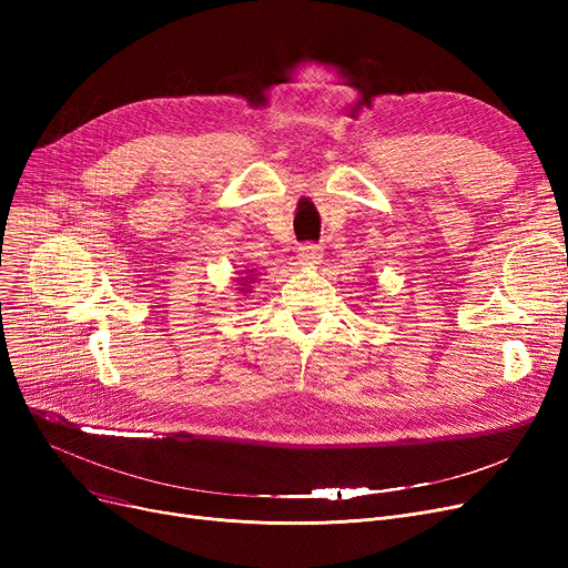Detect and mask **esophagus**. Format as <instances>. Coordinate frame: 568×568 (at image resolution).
Instances as JSON below:
<instances>
[{"instance_id": "1", "label": "esophagus", "mask_w": 568, "mask_h": 568, "mask_svg": "<svg viewBox=\"0 0 568 568\" xmlns=\"http://www.w3.org/2000/svg\"><path fill=\"white\" fill-rule=\"evenodd\" d=\"M320 257H322V253H320V246H315V244H304V246H300V262L302 264H317L320 262Z\"/></svg>"}]
</instances>
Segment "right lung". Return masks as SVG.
<instances>
[{"instance_id":"obj_1","label":"right lung","mask_w":568,"mask_h":568,"mask_svg":"<svg viewBox=\"0 0 568 568\" xmlns=\"http://www.w3.org/2000/svg\"><path fill=\"white\" fill-rule=\"evenodd\" d=\"M248 276H244V278H239L236 281V285H242V287H236V290H244V292H248V287H251V283H255V276H253V268H248L246 272Z\"/></svg>"}]
</instances>
